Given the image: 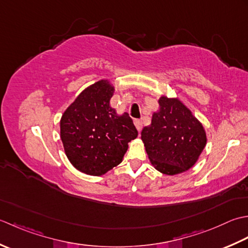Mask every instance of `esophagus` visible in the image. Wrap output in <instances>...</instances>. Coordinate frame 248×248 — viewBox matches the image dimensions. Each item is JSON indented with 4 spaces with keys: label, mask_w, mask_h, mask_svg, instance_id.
<instances>
[{
    "label": "esophagus",
    "mask_w": 248,
    "mask_h": 248,
    "mask_svg": "<svg viewBox=\"0 0 248 248\" xmlns=\"http://www.w3.org/2000/svg\"><path fill=\"white\" fill-rule=\"evenodd\" d=\"M134 124L136 126V128H137V130L140 133L141 129H142V122H141V120H135Z\"/></svg>",
    "instance_id": "1"
}]
</instances>
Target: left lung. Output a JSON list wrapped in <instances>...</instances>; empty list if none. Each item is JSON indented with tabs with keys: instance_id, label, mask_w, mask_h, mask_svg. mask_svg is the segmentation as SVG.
Wrapping results in <instances>:
<instances>
[{
	"instance_id": "8db88e82",
	"label": "left lung",
	"mask_w": 248,
	"mask_h": 248,
	"mask_svg": "<svg viewBox=\"0 0 248 248\" xmlns=\"http://www.w3.org/2000/svg\"><path fill=\"white\" fill-rule=\"evenodd\" d=\"M152 123L141 131L150 161L159 172L174 175L190 169L206 144L203 126L179 98L161 96Z\"/></svg>"
}]
</instances>
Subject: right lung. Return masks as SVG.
I'll return each mask as SVG.
<instances>
[{"label": "right lung", "mask_w": 248, "mask_h": 248, "mask_svg": "<svg viewBox=\"0 0 248 248\" xmlns=\"http://www.w3.org/2000/svg\"><path fill=\"white\" fill-rule=\"evenodd\" d=\"M114 88L108 80L90 85L61 118V139L67 158L76 169L103 175L122 163L128 142L138 131L127 112L110 107Z\"/></svg>", "instance_id": "obj_1"}]
</instances>
